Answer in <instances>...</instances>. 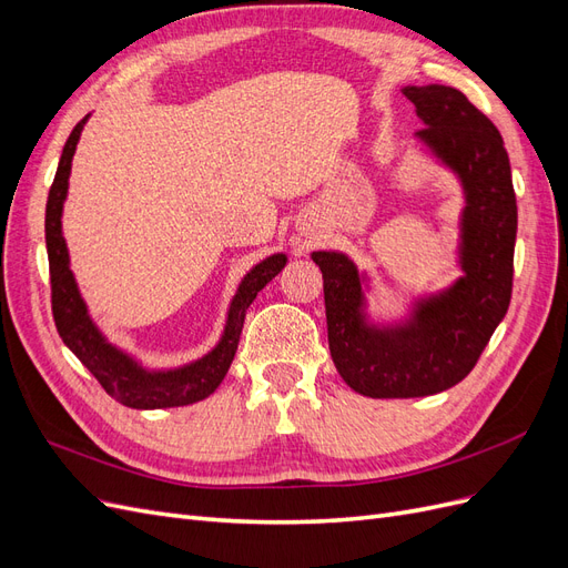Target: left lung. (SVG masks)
I'll return each mask as SVG.
<instances>
[{"label":"left lung","instance_id":"obj_1","mask_svg":"<svg viewBox=\"0 0 568 568\" xmlns=\"http://www.w3.org/2000/svg\"><path fill=\"white\" fill-rule=\"evenodd\" d=\"M424 125L417 136L462 180V270L445 294L422 301L400 326H374L363 280L343 253L315 251L332 359L369 398H422L459 384L507 315L517 242V194L503 134L455 88H405Z\"/></svg>","mask_w":568,"mask_h":568}]
</instances>
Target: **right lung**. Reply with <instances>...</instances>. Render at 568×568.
<instances>
[{"instance_id": "1", "label": "right lung", "mask_w": 568, "mask_h": 568, "mask_svg": "<svg viewBox=\"0 0 568 568\" xmlns=\"http://www.w3.org/2000/svg\"><path fill=\"white\" fill-rule=\"evenodd\" d=\"M84 123H88V118H82L73 128L63 146L54 184L49 189L44 215L51 280V313H54L59 336L63 338L65 346L78 355L80 363L94 374V379L104 386L111 398L123 403L125 407L161 409L199 403L203 398H209V395L222 384V379H225L239 346V336H242L248 305L257 296V291L265 288V284L282 272V267L286 265V255H270L246 274L230 305L225 334H222L220 343L209 355H203L196 363L184 365L180 369L146 372L144 367L136 365L130 355L118 351L101 336V332L88 315V307H84V301L80 298L71 265H68V248L61 234V211L68 192V175H71L73 153Z\"/></svg>"}]
</instances>
